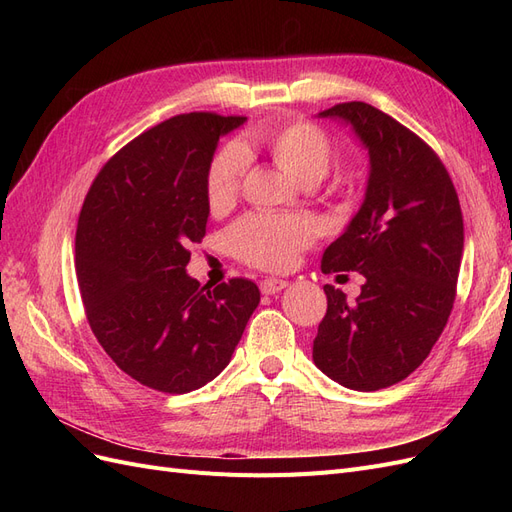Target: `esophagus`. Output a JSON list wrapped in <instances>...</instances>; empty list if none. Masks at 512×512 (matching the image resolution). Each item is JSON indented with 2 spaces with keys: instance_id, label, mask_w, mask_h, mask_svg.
Instances as JSON below:
<instances>
[{
  "instance_id": "obj_1",
  "label": "esophagus",
  "mask_w": 512,
  "mask_h": 512,
  "mask_svg": "<svg viewBox=\"0 0 512 512\" xmlns=\"http://www.w3.org/2000/svg\"><path fill=\"white\" fill-rule=\"evenodd\" d=\"M286 286H288V282H284V280H275V277H269V280H262V282H260V290H262V294H275V292L284 290Z\"/></svg>"
}]
</instances>
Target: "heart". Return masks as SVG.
Here are the masks:
<instances>
[{
    "instance_id": "b5f03b06",
    "label": "heart",
    "mask_w": 512,
    "mask_h": 512,
    "mask_svg": "<svg viewBox=\"0 0 512 512\" xmlns=\"http://www.w3.org/2000/svg\"><path fill=\"white\" fill-rule=\"evenodd\" d=\"M254 153H267L290 179L303 188H314L329 173L333 145L331 138L309 121L269 123L250 132L239 145L215 153L207 168L205 194L213 213H224L235 205L247 158ZM316 235L318 228L309 218L254 213L232 226L226 239L230 252L247 265L280 271L292 267Z\"/></svg>"
}]
</instances>
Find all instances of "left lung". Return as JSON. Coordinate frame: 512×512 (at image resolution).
Listing matches in <instances>:
<instances>
[{"label":"left lung","instance_id":"1","mask_svg":"<svg viewBox=\"0 0 512 512\" xmlns=\"http://www.w3.org/2000/svg\"><path fill=\"white\" fill-rule=\"evenodd\" d=\"M352 128L369 156L365 200L344 235L322 254V271H359L348 301L324 286L327 314L314 363L352 391H378L408 378L442 335L455 303L463 218L455 185L433 149L365 102L318 113Z\"/></svg>","mask_w":512,"mask_h":512}]
</instances>
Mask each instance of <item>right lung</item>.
Returning a JSON list of instances; mask_svg holds the SVG:
<instances>
[{"label":"right lung","mask_w":512,"mask_h":512,"mask_svg":"<svg viewBox=\"0 0 512 512\" xmlns=\"http://www.w3.org/2000/svg\"><path fill=\"white\" fill-rule=\"evenodd\" d=\"M245 117L188 113L119 149L91 183L76 226V277L91 331L130 378L190 393L230 363L260 303L254 282L215 288L185 273L205 237L207 168Z\"/></svg>","instance_id":"1"}]
</instances>
